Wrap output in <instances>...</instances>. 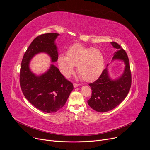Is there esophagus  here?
I'll use <instances>...</instances> for the list:
<instances>
[{
    "label": "esophagus",
    "mask_w": 150,
    "mask_h": 150,
    "mask_svg": "<svg viewBox=\"0 0 150 150\" xmlns=\"http://www.w3.org/2000/svg\"><path fill=\"white\" fill-rule=\"evenodd\" d=\"M73 86H74V88H77V87H78V86H79V84H76V83H74V84H73Z\"/></svg>",
    "instance_id": "obj_1"
}]
</instances>
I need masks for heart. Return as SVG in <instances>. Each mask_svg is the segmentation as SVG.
<instances>
[{
    "instance_id": "obj_1",
    "label": "heart",
    "mask_w": 150,
    "mask_h": 150,
    "mask_svg": "<svg viewBox=\"0 0 150 150\" xmlns=\"http://www.w3.org/2000/svg\"><path fill=\"white\" fill-rule=\"evenodd\" d=\"M104 61L100 50L85 47L79 44L72 45L68 49L67 55L61 54L57 59L59 68L64 77L69 78L77 66L78 73L86 81H92L100 75Z\"/></svg>"
}]
</instances>
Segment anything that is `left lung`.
<instances>
[{
	"label": "left lung",
	"mask_w": 150,
	"mask_h": 150,
	"mask_svg": "<svg viewBox=\"0 0 150 150\" xmlns=\"http://www.w3.org/2000/svg\"><path fill=\"white\" fill-rule=\"evenodd\" d=\"M111 44L117 49L113 54L111 61H122L125 64V69L120 76L113 79L109 75L108 64L99 78L89 84L91 88L92 94L88 104L98 112H107L119 105L128 95L131 85V74L128 55L118 44L115 42Z\"/></svg>",
	"instance_id": "1"
}]
</instances>
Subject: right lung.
Returning a JSON list of instances; mask_svg holds the SVG:
<instances>
[{"instance_id":"obj_1","label":"right lung","mask_w":150,"mask_h":150,"mask_svg":"<svg viewBox=\"0 0 150 150\" xmlns=\"http://www.w3.org/2000/svg\"><path fill=\"white\" fill-rule=\"evenodd\" d=\"M57 33L42 34L35 38L25 51L20 71V85L24 96L36 108L47 113L55 112L64 106L73 84L67 81L54 64L44 73L36 75L31 71L32 59L39 53H46L52 62L58 59L55 40Z\"/></svg>"}]
</instances>
